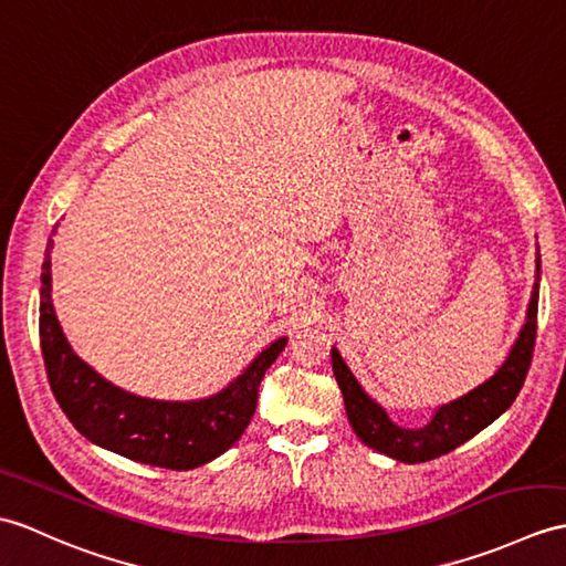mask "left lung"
I'll list each match as a JSON object with an SVG mask.
<instances>
[{
  "label": "left lung",
  "instance_id": "left-lung-1",
  "mask_svg": "<svg viewBox=\"0 0 566 566\" xmlns=\"http://www.w3.org/2000/svg\"><path fill=\"white\" fill-rule=\"evenodd\" d=\"M537 280H541V255H537ZM535 333L537 282L533 286L528 321H525L516 345L509 352L502 369H499L488 384L470 390L468 396L439 407L437 415L431 417V422L422 429H402L398 424H392L384 407L376 405L366 396L361 386L357 384V378L347 369L343 357H339V352L333 347V374L339 390H343L347 419L354 433H357L369 449L396 458V461L402 463H427L433 461V458L451 453L458 446L475 437L478 431L492 424L494 419L506 412L509 405L516 400L533 361Z\"/></svg>",
  "mask_w": 566,
  "mask_h": 566
}]
</instances>
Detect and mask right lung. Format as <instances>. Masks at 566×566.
<instances>
[{"mask_svg": "<svg viewBox=\"0 0 566 566\" xmlns=\"http://www.w3.org/2000/svg\"><path fill=\"white\" fill-rule=\"evenodd\" d=\"M48 241L41 274V349L52 396L78 433L129 461L192 470L214 461L241 439L258 405V388L280 357L286 337L262 349L251 366L207 400L164 402L133 396L101 378L72 352L50 301Z\"/></svg>", "mask_w": 566, "mask_h": 566, "instance_id": "1", "label": "right lung"}]
</instances>
